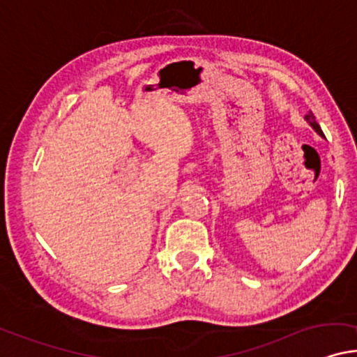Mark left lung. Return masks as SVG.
Here are the masks:
<instances>
[{
  "instance_id": "obj_1",
  "label": "left lung",
  "mask_w": 357,
  "mask_h": 357,
  "mask_svg": "<svg viewBox=\"0 0 357 357\" xmlns=\"http://www.w3.org/2000/svg\"><path fill=\"white\" fill-rule=\"evenodd\" d=\"M305 119H306V121H307V122H310V126H311V127H313V129H314L316 132H318V134H319V135H323V137H324L323 130H321V127H319V124H318V122H316V119H314V116H313V112H310V114H307V116H306Z\"/></svg>"
}]
</instances>
